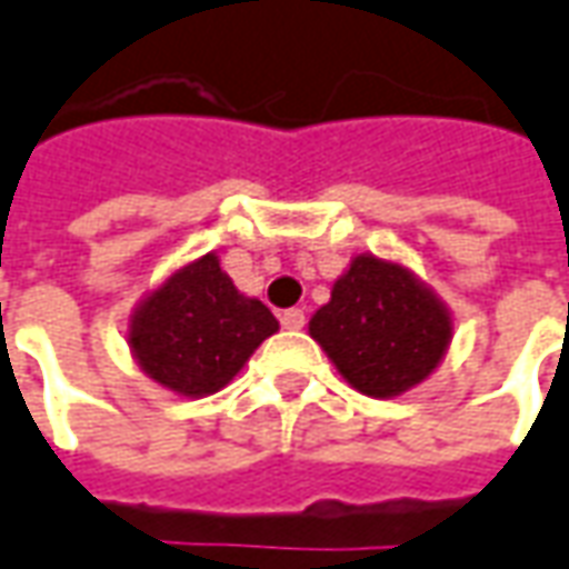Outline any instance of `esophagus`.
<instances>
[{"label":"esophagus","instance_id":"esophagus-1","mask_svg":"<svg viewBox=\"0 0 569 569\" xmlns=\"http://www.w3.org/2000/svg\"><path fill=\"white\" fill-rule=\"evenodd\" d=\"M278 319H281V325H284L288 331H300V328L307 325V312H303V309H284Z\"/></svg>","mask_w":569,"mask_h":569}]
</instances>
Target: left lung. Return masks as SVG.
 I'll use <instances>...</instances> for the list:
<instances>
[{"label": "left lung", "instance_id": "1", "mask_svg": "<svg viewBox=\"0 0 569 569\" xmlns=\"http://www.w3.org/2000/svg\"><path fill=\"white\" fill-rule=\"evenodd\" d=\"M309 335L366 397H397L440 366L452 337L449 312L393 262L356 257Z\"/></svg>", "mask_w": 569, "mask_h": 569}]
</instances>
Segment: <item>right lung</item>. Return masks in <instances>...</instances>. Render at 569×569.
Masks as SVG:
<instances>
[{"mask_svg":"<svg viewBox=\"0 0 569 569\" xmlns=\"http://www.w3.org/2000/svg\"><path fill=\"white\" fill-rule=\"evenodd\" d=\"M276 331L269 307L241 297L207 253L144 300L129 325V343L148 378L182 397H203L232 381Z\"/></svg>","mask_w":569,"mask_h":569,"instance_id":"obj_1","label":"right lung"}]
</instances>
